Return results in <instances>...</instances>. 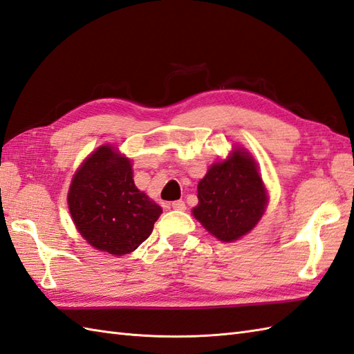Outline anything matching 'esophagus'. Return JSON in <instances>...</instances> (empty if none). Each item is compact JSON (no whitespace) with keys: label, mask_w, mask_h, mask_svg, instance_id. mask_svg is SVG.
Listing matches in <instances>:
<instances>
[{"label":"esophagus","mask_w":354,"mask_h":354,"mask_svg":"<svg viewBox=\"0 0 354 354\" xmlns=\"http://www.w3.org/2000/svg\"><path fill=\"white\" fill-rule=\"evenodd\" d=\"M169 207L174 209V210L185 212V210H186V204H185V201H182V200H177V201H172V203L169 204Z\"/></svg>","instance_id":"obj_1"}]
</instances>
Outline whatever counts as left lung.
<instances>
[{
  "label": "left lung",
  "instance_id": "1",
  "mask_svg": "<svg viewBox=\"0 0 354 354\" xmlns=\"http://www.w3.org/2000/svg\"><path fill=\"white\" fill-rule=\"evenodd\" d=\"M266 204L268 194L254 157L238 147L200 180L198 204L192 214L212 236L233 242L253 230Z\"/></svg>",
  "mask_w": 354,
  "mask_h": 354
}]
</instances>
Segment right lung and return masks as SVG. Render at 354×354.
<instances>
[{
  "label": "right lung",
  "mask_w": 354,
  "mask_h": 354,
  "mask_svg": "<svg viewBox=\"0 0 354 354\" xmlns=\"http://www.w3.org/2000/svg\"><path fill=\"white\" fill-rule=\"evenodd\" d=\"M68 206L78 233L113 256L135 251L162 214L159 204L135 186L130 159L111 145L97 148L77 169Z\"/></svg>",
  "instance_id": "add662e5"
}]
</instances>
